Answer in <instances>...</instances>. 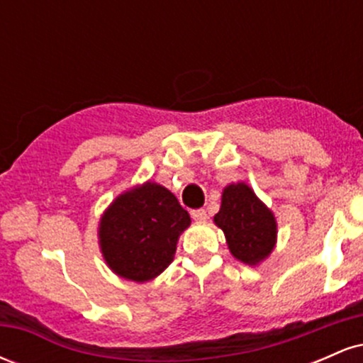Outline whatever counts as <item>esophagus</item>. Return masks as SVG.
<instances>
[{"mask_svg": "<svg viewBox=\"0 0 363 363\" xmlns=\"http://www.w3.org/2000/svg\"><path fill=\"white\" fill-rule=\"evenodd\" d=\"M191 216H193L194 222H206V218H208L205 210H193L191 211Z\"/></svg>", "mask_w": 363, "mask_h": 363, "instance_id": "esophagus-1", "label": "esophagus"}]
</instances>
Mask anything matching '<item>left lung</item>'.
<instances>
[{"mask_svg": "<svg viewBox=\"0 0 363 363\" xmlns=\"http://www.w3.org/2000/svg\"><path fill=\"white\" fill-rule=\"evenodd\" d=\"M213 222L223 230L232 256L247 266H259L277 245L274 213L245 182L223 187L222 205Z\"/></svg>", "mask_w": 363, "mask_h": 363, "instance_id": "obj_1", "label": "left lung"}]
</instances>
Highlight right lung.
Listing matches in <instances>:
<instances>
[{
  "label": "right lung",
  "mask_w": 363,
  "mask_h": 363,
  "mask_svg": "<svg viewBox=\"0 0 363 363\" xmlns=\"http://www.w3.org/2000/svg\"><path fill=\"white\" fill-rule=\"evenodd\" d=\"M191 216L167 187L147 181L116 196L99 220L106 264L124 280L145 283L174 261Z\"/></svg>",
  "instance_id": "1"
}]
</instances>
